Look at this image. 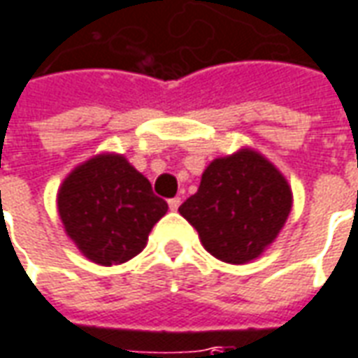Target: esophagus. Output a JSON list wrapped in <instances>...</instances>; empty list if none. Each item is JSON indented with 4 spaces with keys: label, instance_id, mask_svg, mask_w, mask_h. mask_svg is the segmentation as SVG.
Masks as SVG:
<instances>
[{
    "label": "esophagus",
    "instance_id": "obj_1",
    "mask_svg": "<svg viewBox=\"0 0 358 358\" xmlns=\"http://www.w3.org/2000/svg\"><path fill=\"white\" fill-rule=\"evenodd\" d=\"M180 203H182V199L180 197H172V199H169V207H171V211H176L180 207Z\"/></svg>",
    "mask_w": 358,
    "mask_h": 358
}]
</instances>
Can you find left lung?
Listing matches in <instances>:
<instances>
[{"instance_id": "8db88e82", "label": "left lung", "mask_w": 358, "mask_h": 358, "mask_svg": "<svg viewBox=\"0 0 358 358\" xmlns=\"http://www.w3.org/2000/svg\"><path fill=\"white\" fill-rule=\"evenodd\" d=\"M291 209L283 172L259 151L242 147L207 164L197 192L178 211L211 256L242 266L273 244Z\"/></svg>"}]
</instances>
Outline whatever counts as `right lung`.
<instances>
[{"label":"right lung","instance_id":"obj_1","mask_svg":"<svg viewBox=\"0 0 358 358\" xmlns=\"http://www.w3.org/2000/svg\"><path fill=\"white\" fill-rule=\"evenodd\" d=\"M67 238L99 266H120L147 246L169 211L124 155L99 153L67 174L56 196Z\"/></svg>","mask_w":358,"mask_h":358}]
</instances>
